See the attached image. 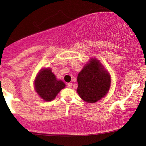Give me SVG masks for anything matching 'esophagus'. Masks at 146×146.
<instances>
[{
  "mask_svg": "<svg viewBox=\"0 0 146 146\" xmlns=\"http://www.w3.org/2000/svg\"><path fill=\"white\" fill-rule=\"evenodd\" d=\"M67 86L68 87V88H70L72 87V83H68Z\"/></svg>",
  "mask_w": 146,
  "mask_h": 146,
  "instance_id": "obj_1",
  "label": "esophagus"
}]
</instances>
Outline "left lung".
Wrapping results in <instances>:
<instances>
[{
    "mask_svg": "<svg viewBox=\"0 0 146 146\" xmlns=\"http://www.w3.org/2000/svg\"><path fill=\"white\" fill-rule=\"evenodd\" d=\"M77 82L80 97L88 103H95L108 92L111 77L100 60L92 58L79 72Z\"/></svg>",
    "mask_w": 146,
    "mask_h": 146,
    "instance_id": "obj_1",
    "label": "left lung"
}]
</instances>
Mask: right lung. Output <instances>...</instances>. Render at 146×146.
Segmentation results:
<instances>
[{
	"label": "right lung",
	"instance_id": "add662e5",
	"mask_svg": "<svg viewBox=\"0 0 146 146\" xmlns=\"http://www.w3.org/2000/svg\"><path fill=\"white\" fill-rule=\"evenodd\" d=\"M35 90L37 94L46 102H50L56 97L66 85L60 80H58L50 68H42L34 81Z\"/></svg>",
	"mask_w": 146,
	"mask_h": 146
}]
</instances>
